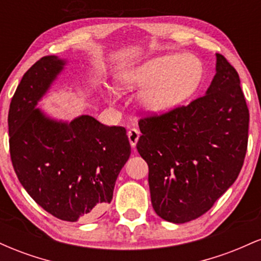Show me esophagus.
Segmentation results:
<instances>
[{
	"label": "esophagus",
	"mask_w": 261,
	"mask_h": 261,
	"mask_svg": "<svg viewBox=\"0 0 261 261\" xmlns=\"http://www.w3.org/2000/svg\"><path fill=\"white\" fill-rule=\"evenodd\" d=\"M127 136H128V141H130V145L133 146V147H135L137 141H139L140 131L137 130V128H130V130L127 131Z\"/></svg>",
	"instance_id": "obj_1"
}]
</instances>
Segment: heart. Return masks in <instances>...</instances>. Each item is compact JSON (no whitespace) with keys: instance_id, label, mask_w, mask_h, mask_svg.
<instances>
[{"instance_id":"heart-1","label":"heart","mask_w":261,"mask_h":261,"mask_svg":"<svg viewBox=\"0 0 261 261\" xmlns=\"http://www.w3.org/2000/svg\"><path fill=\"white\" fill-rule=\"evenodd\" d=\"M202 77V65L196 58L167 54L122 73L121 85L127 89L145 88L140 97L142 107L147 112L163 113L189 99Z\"/></svg>"}]
</instances>
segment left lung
<instances>
[{
  "instance_id": "1",
  "label": "left lung",
  "mask_w": 261,
  "mask_h": 261,
  "mask_svg": "<svg viewBox=\"0 0 261 261\" xmlns=\"http://www.w3.org/2000/svg\"><path fill=\"white\" fill-rule=\"evenodd\" d=\"M136 147L148 164L155 214L173 223L200 217L228 190L243 167L249 110L236 68L216 54L206 94L187 107L139 121Z\"/></svg>"
}]
</instances>
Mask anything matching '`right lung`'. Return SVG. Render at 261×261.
Returning <instances> with one entry per match:
<instances>
[{
	"label": "right lung",
	"mask_w": 261,
	"mask_h": 261,
	"mask_svg": "<svg viewBox=\"0 0 261 261\" xmlns=\"http://www.w3.org/2000/svg\"><path fill=\"white\" fill-rule=\"evenodd\" d=\"M65 65L44 56L24 73L8 113L10 153L20 184L39 206L62 221L88 222L112 201L131 146L125 127L89 115L58 121L35 108Z\"/></svg>",
	"instance_id": "right-lung-1"
}]
</instances>
